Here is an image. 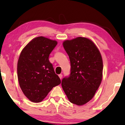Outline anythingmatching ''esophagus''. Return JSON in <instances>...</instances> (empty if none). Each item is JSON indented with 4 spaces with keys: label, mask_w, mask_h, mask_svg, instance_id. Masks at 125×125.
Wrapping results in <instances>:
<instances>
[{
    "label": "esophagus",
    "mask_w": 125,
    "mask_h": 125,
    "mask_svg": "<svg viewBox=\"0 0 125 125\" xmlns=\"http://www.w3.org/2000/svg\"><path fill=\"white\" fill-rule=\"evenodd\" d=\"M58 76H59V77H60V79H62V77H63L62 74H59V75H58Z\"/></svg>",
    "instance_id": "esophagus-1"
}]
</instances>
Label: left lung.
<instances>
[{"label":"left lung","instance_id":"8db88e82","mask_svg":"<svg viewBox=\"0 0 125 125\" xmlns=\"http://www.w3.org/2000/svg\"><path fill=\"white\" fill-rule=\"evenodd\" d=\"M63 45L71 68L69 77L62 80V88L71 103L84 105L93 98L102 80L101 55L94 42L85 37L65 40Z\"/></svg>","mask_w":125,"mask_h":125}]
</instances>
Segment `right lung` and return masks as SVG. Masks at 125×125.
<instances>
[{"instance_id": "obj_1", "label": "right lung", "mask_w": 125, "mask_h": 125, "mask_svg": "<svg viewBox=\"0 0 125 125\" xmlns=\"http://www.w3.org/2000/svg\"><path fill=\"white\" fill-rule=\"evenodd\" d=\"M57 44L55 40L37 37L21 52L17 66L19 83L23 93L32 102H41L61 83L48 60Z\"/></svg>"}]
</instances>
